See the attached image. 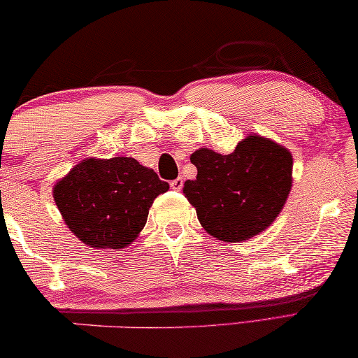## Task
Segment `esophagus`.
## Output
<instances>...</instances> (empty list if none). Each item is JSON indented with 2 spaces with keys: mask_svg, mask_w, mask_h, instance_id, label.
<instances>
[{
  "mask_svg": "<svg viewBox=\"0 0 358 358\" xmlns=\"http://www.w3.org/2000/svg\"><path fill=\"white\" fill-rule=\"evenodd\" d=\"M170 186H172V189H175V191H180L181 188H183V178L178 177L177 180H173L172 183H170Z\"/></svg>",
  "mask_w": 358,
  "mask_h": 358,
  "instance_id": "34e87169",
  "label": "esophagus"
}]
</instances>
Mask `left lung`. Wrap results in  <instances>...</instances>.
<instances>
[{
  "mask_svg": "<svg viewBox=\"0 0 358 358\" xmlns=\"http://www.w3.org/2000/svg\"><path fill=\"white\" fill-rule=\"evenodd\" d=\"M194 180L183 194L201 225L225 243L246 241L280 215L292 186V154L270 138L250 133L231 154L199 148L191 154Z\"/></svg>",
  "mask_w": 358,
  "mask_h": 358,
  "instance_id": "left-lung-1",
  "label": "left lung"
}]
</instances>
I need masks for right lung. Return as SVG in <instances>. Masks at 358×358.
Returning <instances> with one entry per match:
<instances>
[{
    "label": "right lung",
    "mask_w": 358,
    "mask_h": 358,
    "mask_svg": "<svg viewBox=\"0 0 358 358\" xmlns=\"http://www.w3.org/2000/svg\"><path fill=\"white\" fill-rule=\"evenodd\" d=\"M169 191L152 169L133 157H87L52 186V197L76 236L94 249H124L140 236L154 199Z\"/></svg>",
    "instance_id": "obj_1"
}]
</instances>
